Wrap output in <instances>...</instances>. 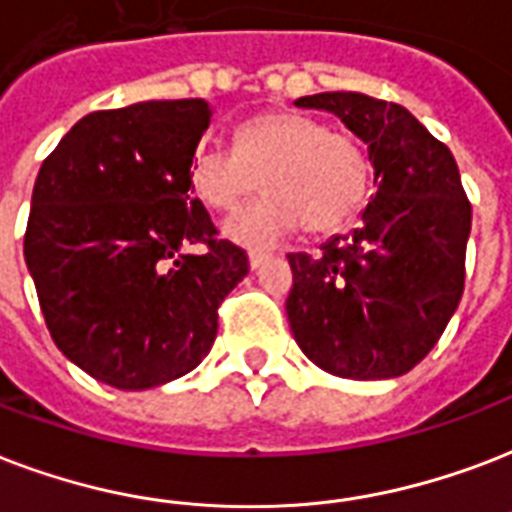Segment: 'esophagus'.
<instances>
[{
	"label": "esophagus",
	"mask_w": 512,
	"mask_h": 512,
	"mask_svg": "<svg viewBox=\"0 0 512 512\" xmlns=\"http://www.w3.org/2000/svg\"><path fill=\"white\" fill-rule=\"evenodd\" d=\"M265 260H271L268 252H260V249H249V268H260Z\"/></svg>",
	"instance_id": "esophagus-1"
}]
</instances>
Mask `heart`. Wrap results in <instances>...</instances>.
I'll return each instance as SVG.
<instances>
[{"label": "heart", "mask_w": 512, "mask_h": 512, "mask_svg": "<svg viewBox=\"0 0 512 512\" xmlns=\"http://www.w3.org/2000/svg\"><path fill=\"white\" fill-rule=\"evenodd\" d=\"M368 150L325 120L300 112H265L236 131V150L198 147L190 187L209 209L233 212L257 187V204L225 222L228 239L265 247L303 228L327 233L357 217L370 190Z\"/></svg>", "instance_id": "obj_1"}]
</instances>
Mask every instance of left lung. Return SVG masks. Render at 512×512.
<instances>
[{"label": "left lung", "instance_id": "1", "mask_svg": "<svg viewBox=\"0 0 512 512\" xmlns=\"http://www.w3.org/2000/svg\"><path fill=\"white\" fill-rule=\"evenodd\" d=\"M295 104L341 117L368 144L378 187L360 228L317 257L287 255L292 335L333 376H403L440 341L462 300L473 206L459 166L395 101L333 91Z\"/></svg>", "mask_w": 512, "mask_h": 512}]
</instances>
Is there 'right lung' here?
I'll return each instance as SVG.
<instances>
[{"mask_svg":"<svg viewBox=\"0 0 512 512\" xmlns=\"http://www.w3.org/2000/svg\"><path fill=\"white\" fill-rule=\"evenodd\" d=\"M209 120L204 99L99 109L39 166L23 257L53 341L96 381L150 389L190 373L249 273L247 252L190 198ZM190 243L207 252L190 256Z\"/></svg>","mask_w":512,"mask_h":512,"instance_id":"right-lung-1","label":"right lung"}]
</instances>
